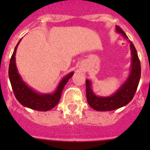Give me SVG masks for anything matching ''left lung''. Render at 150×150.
Wrapping results in <instances>:
<instances>
[{
	"label": "left lung",
	"mask_w": 150,
	"mask_h": 150,
	"mask_svg": "<svg viewBox=\"0 0 150 150\" xmlns=\"http://www.w3.org/2000/svg\"><path fill=\"white\" fill-rule=\"evenodd\" d=\"M116 30L130 43V50L132 55L131 69L125 80L110 96H100L95 95L92 90V83L91 80L86 79V87L87 102L91 108L97 111L114 110L127 105L133 98L140 79L141 67L137 50L132 41L128 40L126 34L120 27L116 26Z\"/></svg>",
	"instance_id": "1"
}]
</instances>
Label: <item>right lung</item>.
<instances>
[{
    "instance_id": "obj_1",
    "label": "right lung",
    "mask_w": 150,
    "mask_h": 150,
    "mask_svg": "<svg viewBox=\"0 0 150 150\" xmlns=\"http://www.w3.org/2000/svg\"><path fill=\"white\" fill-rule=\"evenodd\" d=\"M21 40L15 47L9 65V78L14 95L18 101L24 107L38 111L50 110L59 102L62 91L74 75V72L72 71L64 76L52 93H41L36 91L24 81L17 69L16 54Z\"/></svg>"
}]
</instances>
